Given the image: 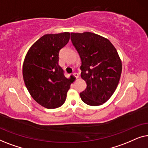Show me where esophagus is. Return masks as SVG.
Listing matches in <instances>:
<instances>
[{
	"instance_id": "esophagus-1",
	"label": "esophagus",
	"mask_w": 148,
	"mask_h": 148,
	"mask_svg": "<svg viewBox=\"0 0 148 148\" xmlns=\"http://www.w3.org/2000/svg\"><path fill=\"white\" fill-rule=\"evenodd\" d=\"M73 76L75 77L76 78H78L79 77V74L77 73H74L73 74Z\"/></svg>"
}]
</instances>
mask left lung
<instances>
[{
  "instance_id": "left-lung-1",
  "label": "left lung",
  "mask_w": 148,
  "mask_h": 148,
  "mask_svg": "<svg viewBox=\"0 0 148 148\" xmlns=\"http://www.w3.org/2000/svg\"><path fill=\"white\" fill-rule=\"evenodd\" d=\"M71 40L82 60L81 77L87 84L81 98L90 106L102 105L120 80L122 62L118 52L108 39L92 32L71 33Z\"/></svg>"
}]
</instances>
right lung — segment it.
<instances>
[{
	"instance_id": "add662e5",
	"label": "right lung",
	"mask_w": 148,
	"mask_h": 148,
	"mask_svg": "<svg viewBox=\"0 0 148 148\" xmlns=\"http://www.w3.org/2000/svg\"><path fill=\"white\" fill-rule=\"evenodd\" d=\"M69 32L46 34L28 50L23 64L25 86L36 102L48 109L61 106L71 86L58 64L60 50L69 42Z\"/></svg>"
}]
</instances>
